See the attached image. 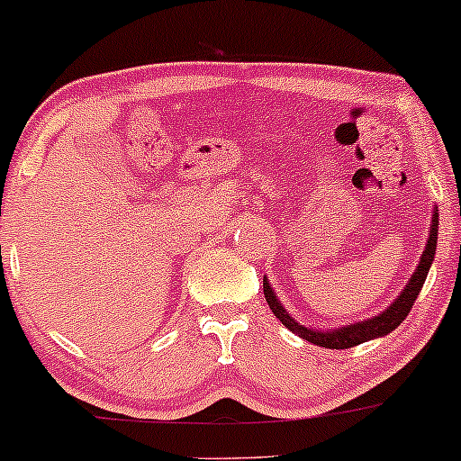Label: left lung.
Segmentation results:
<instances>
[{
  "mask_svg": "<svg viewBox=\"0 0 461 461\" xmlns=\"http://www.w3.org/2000/svg\"><path fill=\"white\" fill-rule=\"evenodd\" d=\"M438 222H439V214L438 207H433V219H431V231H429L427 245H424L422 256H420V262L413 271V276L409 277V282L404 285L401 291V295L389 304L385 311L378 312V315L370 317V320H363L357 323H350V326H339L335 330H315V328H306L300 326L295 321V317L288 315V311L282 306V302L277 300L276 291L269 285V280H262V286H265V297L267 304L273 311V315L277 317L291 332H295L297 337L306 339V341L315 343L320 348H330V350H346V348H354L358 343L372 341V339L385 337L392 330H396L398 326L404 321V317L409 315L411 311L413 302H416L418 293L422 291L424 280H427L429 269L433 265V258H436V247H438Z\"/></svg>",
  "mask_w": 461,
  "mask_h": 461,
  "instance_id": "left-lung-1",
  "label": "left lung"
}]
</instances>
